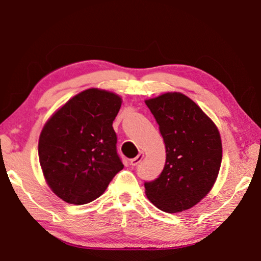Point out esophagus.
I'll return each mask as SVG.
<instances>
[{"instance_id":"esophagus-1","label":"esophagus","mask_w":261,"mask_h":261,"mask_svg":"<svg viewBox=\"0 0 261 261\" xmlns=\"http://www.w3.org/2000/svg\"><path fill=\"white\" fill-rule=\"evenodd\" d=\"M143 158H144V153L140 152L136 158L131 159V160H130V165H131V166H137L141 160H143Z\"/></svg>"}]
</instances>
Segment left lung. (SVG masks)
Returning <instances> with one entry per match:
<instances>
[{
  "label": "left lung",
  "instance_id": "left-lung-1",
  "mask_svg": "<svg viewBox=\"0 0 261 261\" xmlns=\"http://www.w3.org/2000/svg\"><path fill=\"white\" fill-rule=\"evenodd\" d=\"M166 145V163L156 179L145 183L153 205L178 213L198 204L213 188L222 161V143L214 122L179 92L145 100Z\"/></svg>",
  "mask_w": 261,
  "mask_h": 261
}]
</instances>
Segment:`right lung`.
Segmentation results:
<instances>
[{
	"label": "right lung",
	"instance_id": "right-lung-1",
	"mask_svg": "<svg viewBox=\"0 0 261 261\" xmlns=\"http://www.w3.org/2000/svg\"><path fill=\"white\" fill-rule=\"evenodd\" d=\"M120 95L88 88L51 115L40 134L39 160L57 197L73 205L93 201L123 169L113 121Z\"/></svg>",
	"mask_w": 261,
	"mask_h": 261
}]
</instances>
